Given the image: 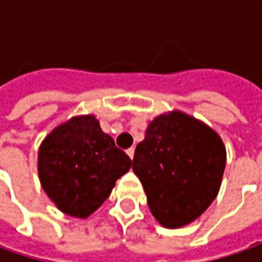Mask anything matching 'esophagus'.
Instances as JSON below:
<instances>
[{
    "instance_id": "esophagus-1",
    "label": "esophagus",
    "mask_w": 262,
    "mask_h": 262,
    "mask_svg": "<svg viewBox=\"0 0 262 262\" xmlns=\"http://www.w3.org/2000/svg\"><path fill=\"white\" fill-rule=\"evenodd\" d=\"M134 151H136V150H134V147H131V148H128V150H126V155L133 159V157H134Z\"/></svg>"
}]
</instances>
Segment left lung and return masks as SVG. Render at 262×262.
Instances as JSON below:
<instances>
[{"label":"left lung","mask_w":262,"mask_h":262,"mask_svg":"<svg viewBox=\"0 0 262 262\" xmlns=\"http://www.w3.org/2000/svg\"><path fill=\"white\" fill-rule=\"evenodd\" d=\"M225 166L226 148L219 134L179 111L148 124L133 159L151 214L169 229L206 211L219 194Z\"/></svg>","instance_id":"8db88e82"}]
</instances>
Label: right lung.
<instances>
[{
	"mask_svg": "<svg viewBox=\"0 0 262 262\" xmlns=\"http://www.w3.org/2000/svg\"><path fill=\"white\" fill-rule=\"evenodd\" d=\"M131 159L93 115L74 116L46 136L39 148L42 188L68 216L86 219L105 203Z\"/></svg>",
	"mask_w": 262,
	"mask_h": 262,
	"instance_id": "right-lung-1",
	"label": "right lung"
}]
</instances>
